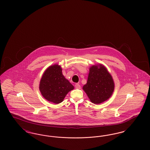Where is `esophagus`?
Segmentation results:
<instances>
[{
  "instance_id": "1",
  "label": "esophagus",
  "mask_w": 150,
  "mask_h": 150,
  "mask_svg": "<svg viewBox=\"0 0 150 150\" xmlns=\"http://www.w3.org/2000/svg\"><path fill=\"white\" fill-rule=\"evenodd\" d=\"M75 88H76V89H80V86L78 84V83H76V84H75Z\"/></svg>"
}]
</instances>
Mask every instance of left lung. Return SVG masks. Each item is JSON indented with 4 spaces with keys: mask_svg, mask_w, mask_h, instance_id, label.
<instances>
[{
    "mask_svg": "<svg viewBox=\"0 0 150 150\" xmlns=\"http://www.w3.org/2000/svg\"><path fill=\"white\" fill-rule=\"evenodd\" d=\"M114 87L112 76L103 65L100 64L90 67L87 83L83 89L92 103L100 104L111 96Z\"/></svg>",
    "mask_w": 150,
    "mask_h": 150,
    "instance_id": "obj_1",
    "label": "left lung"
}]
</instances>
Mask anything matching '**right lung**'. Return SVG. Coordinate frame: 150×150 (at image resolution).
Wrapping results in <instances>:
<instances>
[{
    "label": "right lung",
    "mask_w": 150,
    "mask_h": 150,
    "mask_svg": "<svg viewBox=\"0 0 150 150\" xmlns=\"http://www.w3.org/2000/svg\"><path fill=\"white\" fill-rule=\"evenodd\" d=\"M74 88L62 75V68L58 64L50 66L45 71L39 84L43 97L56 104L62 102L66 94Z\"/></svg>",
    "instance_id": "add662e5"
}]
</instances>
